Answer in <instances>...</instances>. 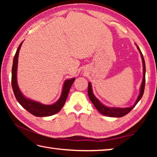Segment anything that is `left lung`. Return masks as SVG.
<instances>
[{"label":"left lung","mask_w":157,"mask_h":157,"mask_svg":"<svg viewBox=\"0 0 157 157\" xmlns=\"http://www.w3.org/2000/svg\"><path fill=\"white\" fill-rule=\"evenodd\" d=\"M137 47V49L139 50V51L140 54V57H141L142 59V62H143V81L141 85H140V93L139 95H138L137 99L135 102L134 105H132V107H124V108H121V107H107L105 105H103L100 101L98 99V98L95 96V95L93 93V89H92V86L91 82H89V86H88V95L89 99L91 100L93 104L95 106V107L97 109V110L99 111L100 113L103 114L106 116H109V117H116V118H120V117H123L125 116L126 114L128 113L130 111L132 110L135 106L136 105L138 102H139V100L141 99V98L143 95V93H144V89H145V60L144 58H143V54L141 51H140V48L139 46L136 44Z\"/></svg>","instance_id":"1"}]
</instances>
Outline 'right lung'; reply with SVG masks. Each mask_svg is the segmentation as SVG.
Returning a JSON list of instances; mask_svg holds the SVG:
<instances>
[{"instance_id": "1", "label": "right lung", "mask_w": 157, "mask_h": 157, "mask_svg": "<svg viewBox=\"0 0 157 157\" xmlns=\"http://www.w3.org/2000/svg\"><path fill=\"white\" fill-rule=\"evenodd\" d=\"M23 42V41L21 42V44L18 48L17 52H16L14 59H13V65L12 69V86L16 99L25 109L35 116L46 117L56 114L62 109L63 106L64 105L66 98L68 97L69 91H70L71 87L72 86L74 81H75V78H73L66 79L64 82H63L62 94H61L57 102H55L52 105H44L41 102L31 100L30 98L25 97L22 94V92L21 91L17 82L18 58V54H19V50L21 46H22Z\"/></svg>"}]
</instances>
